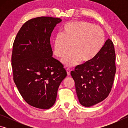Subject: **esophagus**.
Here are the masks:
<instances>
[{"mask_svg": "<svg viewBox=\"0 0 128 128\" xmlns=\"http://www.w3.org/2000/svg\"><path fill=\"white\" fill-rule=\"evenodd\" d=\"M66 73H67V75L69 76L70 74V70L69 68L66 69Z\"/></svg>", "mask_w": 128, "mask_h": 128, "instance_id": "34e87169", "label": "esophagus"}]
</instances>
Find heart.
<instances>
[{
    "label": "heart",
    "instance_id": "1",
    "mask_svg": "<svg viewBox=\"0 0 128 128\" xmlns=\"http://www.w3.org/2000/svg\"><path fill=\"white\" fill-rule=\"evenodd\" d=\"M105 42V34L102 28L86 21L66 23L54 41V54L62 58V62L73 66L80 61L86 64L92 61L100 51Z\"/></svg>",
    "mask_w": 128,
    "mask_h": 128
}]
</instances>
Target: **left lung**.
Returning a JSON list of instances; mask_svg holds the SVG:
<instances>
[{"mask_svg":"<svg viewBox=\"0 0 128 128\" xmlns=\"http://www.w3.org/2000/svg\"><path fill=\"white\" fill-rule=\"evenodd\" d=\"M115 59L114 43L108 39L94 59L79 65L71 72L77 97L82 106L90 107L108 96L116 70Z\"/></svg>","mask_w":128,"mask_h":128,"instance_id":"8db88e82","label":"left lung"}]
</instances>
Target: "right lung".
I'll return each instance as SVG.
<instances>
[{
  "label": "right lung",
  "mask_w": 128,
  "mask_h": 128,
  "mask_svg": "<svg viewBox=\"0 0 128 128\" xmlns=\"http://www.w3.org/2000/svg\"><path fill=\"white\" fill-rule=\"evenodd\" d=\"M61 21L48 16L30 19L19 30L13 44L14 81L26 102L40 109L54 104L67 75L63 65L52 57L50 44L52 32Z\"/></svg>",
  "instance_id": "right-lung-1"
}]
</instances>
